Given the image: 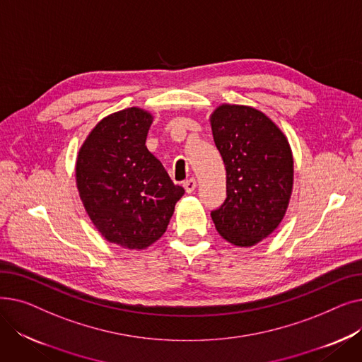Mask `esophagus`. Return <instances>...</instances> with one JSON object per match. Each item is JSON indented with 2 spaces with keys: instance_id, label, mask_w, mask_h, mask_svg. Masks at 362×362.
<instances>
[{
  "instance_id": "34e87169",
  "label": "esophagus",
  "mask_w": 362,
  "mask_h": 362,
  "mask_svg": "<svg viewBox=\"0 0 362 362\" xmlns=\"http://www.w3.org/2000/svg\"><path fill=\"white\" fill-rule=\"evenodd\" d=\"M183 187L186 189L187 194H192V192L195 191V189H197V180H195L194 177L187 179L186 182H183Z\"/></svg>"
}]
</instances>
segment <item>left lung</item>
Returning a JSON list of instances; mask_svg holds the SVG:
<instances>
[{"mask_svg": "<svg viewBox=\"0 0 362 362\" xmlns=\"http://www.w3.org/2000/svg\"><path fill=\"white\" fill-rule=\"evenodd\" d=\"M211 129L227 194L211 218L226 240L252 246L273 233L286 213L293 185L289 142L264 112L246 105H220Z\"/></svg>", "mask_w": 362, "mask_h": 362, "instance_id": "obj_1", "label": "left lung"}]
</instances>
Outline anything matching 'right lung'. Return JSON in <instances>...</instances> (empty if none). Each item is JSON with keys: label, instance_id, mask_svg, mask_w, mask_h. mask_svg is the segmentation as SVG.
I'll return each mask as SVG.
<instances>
[{"label": "right lung", "instance_id": "1", "mask_svg": "<svg viewBox=\"0 0 362 362\" xmlns=\"http://www.w3.org/2000/svg\"><path fill=\"white\" fill-rule=\"evenodd\" d=\"M152 116L132 107L92 129L76 161V183L98 232L129 250L158 240L185 189L171 182L145 141Z\"/></svg>", "mask_w": 362, "mask_h": 362}]
</instances>
